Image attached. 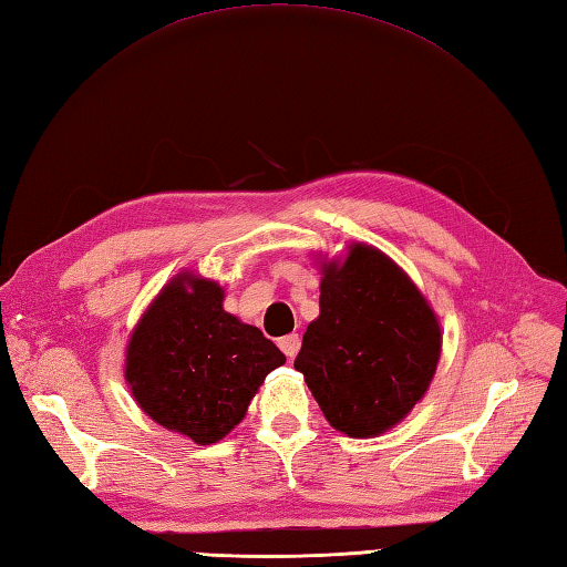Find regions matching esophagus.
<instances>
[{
	"label": "esophagus",
	"mask_w": 567,
	"mask_h": 567,
	"mask_svg": "<svg viewBox=\"0 0 567 567\" xmlns=\"http://www.w3.org/2000/svg\"><path fill=\"white\" fill-rule=\"evenodd\" d=\"M279 347L288 359H293L298 354V349H300V337L298 334H286V337H281Z\"/></svg>",
	"instance_id": "1"
}]
</instances>
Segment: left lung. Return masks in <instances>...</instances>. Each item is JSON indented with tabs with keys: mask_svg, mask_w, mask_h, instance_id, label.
I'll return each mask as SVG.
<instances>
[{
	"mask_svg": "<svg viewBox=\"0 0 567 567\" xmlns=\"http://www.w3.org/2000/svg\"><path fill=\"white\" fill-rule=\"evenodd\" d=\"M439 351V322L414 284L383 251L354 245L324 264L320 318L293 367L334 430L375 436L422 400Z\"/></svg>",
	"mask_w": 567,
	"mask_h": 567,
	"instance_id": "left-lung-1",
	"label": "left lung"
}]
</instances>
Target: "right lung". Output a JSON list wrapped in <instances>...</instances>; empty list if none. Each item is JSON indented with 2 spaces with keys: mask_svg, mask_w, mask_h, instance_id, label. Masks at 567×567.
Segmentation results:
<instances>
[{
  "mask_svg": "<svg viewBox=\"0 0 567 567\" xmlns=\"http://www.w3.org/2000/svg\"><path fill=\"white\" fill-rule=\"evenodd\" d=\"M286 357L257 327L223 310V288L177 276L137 322L125 381L150 417L196 444H216Z\"/></svg>",
  "mask_w": 567,
  "mask_h": 567,
  "instance_id": "1",
  "label": "right lung"
}]
</instances>
